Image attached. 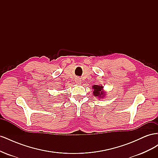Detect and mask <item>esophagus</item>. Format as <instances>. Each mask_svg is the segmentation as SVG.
<instances>
[{
  "label": "esophagus",
  "instance_id": "34e87169",
  "mask_svg": "<svg viewBox=\"0 0 158 158\" xmlns=\"http://www.w3.org/2000/svg\"><path fill=\"white\" fill-rule=\"evenodd\" d=\"M75 82H76V84H80V83H81V80H80V78H76V79H75Z\"/></svg>",
  "mask_w": 158,
  "mask_h": 158
}]
</instances>
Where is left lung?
Instances as JSON below:
<instances>
[{"instance_id": "8db88e82", "label": "left lung", "mask_w": 158, "mask_h": 158, "mask_svg": "<svg viewBox=\"0 0 158 158\" xmlns=\"http://www.w3.org/2000/svg\"><path fill=\"white\" fill-rule=\"evenodd\" d=\"M103 86L102 85H94L93 86V89H94V95L95 97H103L104 95V92H102Z\"/></svg>"}]
</instances>
